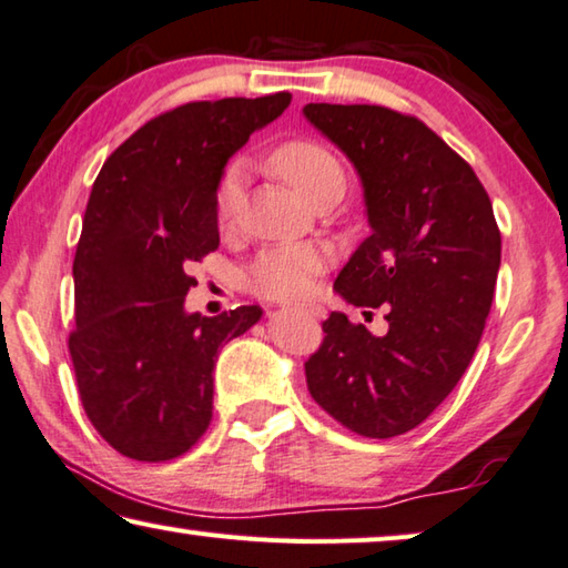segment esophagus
<instances>
[{"mask_svg":"<svg viewBox=\"0 0 568 568\" xmlns=\"http://www.w3.org/2000/svg\"><path fill=\"white\" fill-rule=\"evenodd\" d=\"M300 312L306 314V317H320V310H314V306H302Z\"/></svg>","mask_w":568,"mask_h":568,"instance_id":"obj_1","label":"esophagus"}]
</instances>
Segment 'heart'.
I'll list each match as a JSON object with an SVG mask.
<instances>
[{"label":"heart","instance_id":"b5f03b06","mask_svg":"<svg viewBox=\"0 0 568 568\" xmlns=\"http://www.w3.org/2000/svg\"><path fill=\"white\" fill-rule=\"evenodd\" d=\"M272 165L306 201L317 199L324 191H345V169H342L339 158L320 143H284L274 151ZM241 183H244L241 169L231 165L223 173L216 193V216L221 226H229L234 221L241 201ZM324 264H327V256L314 246H274L251 264L246 286L266 300H300L312 292Z\"/></svg>","mask_w":568,"mask_h":568}]
</instances>
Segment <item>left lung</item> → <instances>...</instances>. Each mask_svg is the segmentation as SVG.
<instances>
[{
  "label": "left lung",
  "instance_id": "1",
  "mask_svg": "<svg viewBox=\"0 0 568 568\" xmlns=\"http://www.w3.org/2000/svg\"><path fill=\"white\" fill-rule=\"evenodd\" d=\"M304 118L355 165L369 223L334 292L387 306L389 329L332 312L306 387L365 438L420 425L458 385L480 342L500 268V231L470 165L417 118L379 105L310 102Z\"/></svg>",
  "mask_w": 568,
  "mask_h": 568
}]
</instances>
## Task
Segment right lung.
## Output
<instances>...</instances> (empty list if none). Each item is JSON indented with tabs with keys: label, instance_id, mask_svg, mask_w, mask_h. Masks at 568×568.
<instances>
[{
	"label": "right lung",
	"instance_id": "1",
	"mask_svg": "<svg viewBox=\"0 0 568 568\" xmlns=\"http://www.w3.org/2000/svg\"><path fill=\"white\" fill-rule=\"evenodd\" d=\"M290 102V92L189 102L135 130L92 183L70 355L90 423L125 458L173 460L199 443L219 349L262 320L258 306L185 312L189 266L219 248L229 158Z\"/></svg>",
	"mask_w": 568,
	"mask_h": 568
}]
</instances>
